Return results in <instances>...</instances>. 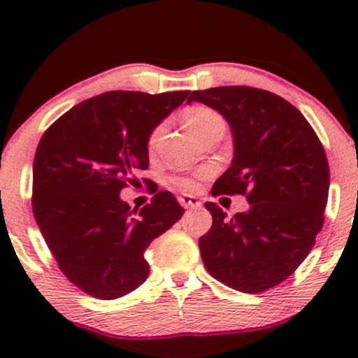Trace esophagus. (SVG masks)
Here are the masks:
<instances>
[{
  "mask_svg": "<svg viewBox=\"0 0 358 358\" xmlns=\"http://www.w3.org/2000/svg\"><path fill=\"white\" fill-rule=\"evenodd\" d=\"M178 202L182 203L183 208H196V207H202V202H200L196 196L193 195H182L178 196Z\"/></svg>",
  "mask_w": 358,
  "mask_h": 358,
  "instance_id": "34e87169",
  "label": "esophagus"
}]
</instances>
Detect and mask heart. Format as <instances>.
I'll list each match as a JSON object with an SVG mask.
<instances>
[{"label": "heart", "mask_w": 358, "mask_h": 358, "mask_svg": "<svg viewBox=\"0 0 358 358\" xmlns=\"http://www.w3.org/2000/svg\"><path fill=\"white\" fill-rule=\"evenodd\" d=\"M182 119L185 126H187L188 129L192 131V134H195L200 141H203L212 131L224 127V121H222L219 114L210 108H205V106H193V108L185 109ZM162 131L163 126H158L153 133H151L150 148H153L156 145ZM202 176H205V171H202V173H199L196 176H175L171 182H173L175 187L180 188V190L195 192L196 188H199V178H202Z\"/></svg>", "instance_id": "1"}]
</instances>
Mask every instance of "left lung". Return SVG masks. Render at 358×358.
Segmentation results:
<instances>
[{
	"label": "left lung",
	"instance_id": "1",
	"mask_svg": "<svg viewBox=\"0 0 358 358\" xmlns=\"http://www.w3.org/2000/svg\"><path fill=\"white\" fill-rule=\"evenodd\" d=\"M232 131V165L212 195H244L245 212L227 217L207 202L212 227L199 248L208 273L241 293L278 286L305 261L323 225L330 168L318 136L293 104L245 85L192 92Z\"/></svg>",
	"mask_w": 358,
	"mask_h": 358
}]
</instances>
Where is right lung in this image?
Here are the masks:
<instances>
[{
    "instance_id": "right-lung-1",
    "label": "right lung",
    "mask_w": 358,
    "mask_h": 358,
    "mask_svg": "<svg viewBox=\"0 0 358 358\" xmlns=\"http://www.w3.org/2000/svg\"><path fill=\"white\" fill-rule=\"evenodd\" d=\"M188 94L104 92L73 106L40 139L35 220L62 273L90 296L116 299L141 286L150 274L146 248L182 219L170 192L141 210L119 193L150 166L151 133Z\"/></svg>"
}]
</instances>
